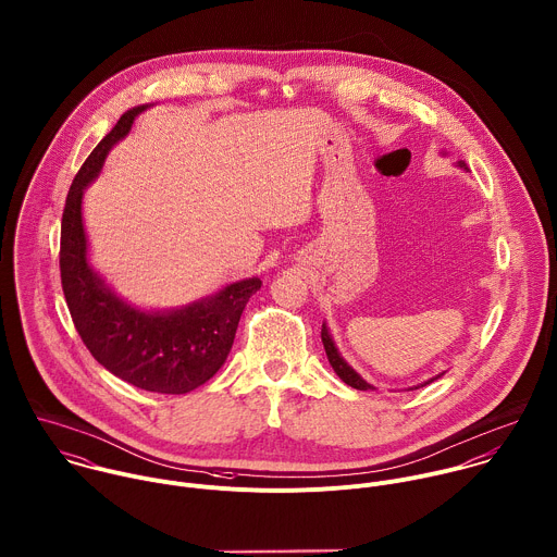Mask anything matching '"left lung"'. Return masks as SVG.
Wrapping results in <instances>:
<instances>
[{
  "label": "left lung",
  "mask_w": 557,
  "mask_h": 557,
  "mask_svg": "<svg viewBox=\"0 0 557 557\" xmlns=\"http://www.w3.org/2000/svg\"><path fill=\"white\" fill-rule=\"evenodd\" d=\"M458 166H462V169H467V164L460 160L458 162ZM321 341H323V347H325V354H327V360H330V364H332V369H334V373L347 384V386H351V388H356V391H371L373 386L371 384H367L345 360H343V356L338 354V349H336V345H334V341H332V336H330V330H327V325L323 323V330H321ZM443 375V373H441ZM441 375H436V377H432V380H428L425 384H421V386H428L430 382H434V380H438Z\"/></svg>",
  "instance_id": "1"
}]
</instances>
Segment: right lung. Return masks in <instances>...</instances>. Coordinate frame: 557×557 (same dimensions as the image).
<instances>
[{
	"label": "right lung",
	"mask_w": 557,
	"mask_h": 557,
	"mask_svg": "<svg viewBox=\"0 0 557 557\" xmlns=\"http://www.w3.org/2000/svg\"><path fill=\"white\" fill-rule=\"evenodd\" d=\"M147 108L145 103L121 114L77 171L62 212L60 280L73 325L103 369L149 393L184 395L223 367L240 314L262 282L260 277L240 280L184 308L145 312L123 301L88 264L82 223L84 188L99 175L110 147Z\"/></svg>",
	"instance_id": "obj_1"
}]
</instances>
